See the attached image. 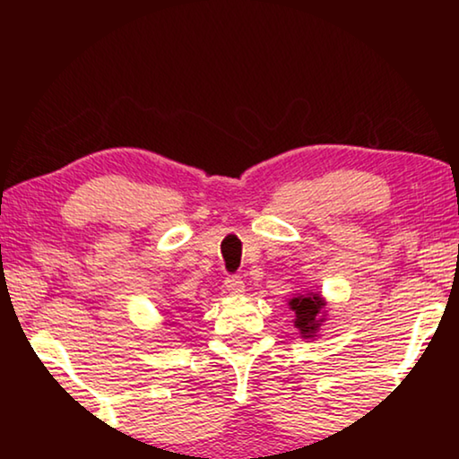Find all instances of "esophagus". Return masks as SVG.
<instances>
[{
    "label": "esophagus",
    "instance_id": "34e87169",
    "mask_svg": "<svg viewBox=\"0 0 459 459\" xmlns=\"http://www.w3.org/2000/svg\"><path fill=\"white\" fill-rule=\"evenodd\" d=\"M224 290L230 295H243L245 293V281L238 275H229L224 279Z\"/></svg>",
    "mask_w": 459,
    "mask_h": 459
}]
</instances>
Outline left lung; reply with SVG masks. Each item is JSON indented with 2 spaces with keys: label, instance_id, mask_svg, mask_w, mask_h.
<instances>
[{
  "label": "left lung",
  "instance_id": "8db88e82",
  "mask_svg": "<svg viewBox=\"0 0 459 459\" xmlns=\"http://www.w3.org/2000/svg\"><path fill=\"white\" fill-rule=\"evenodd\" d=\"M290 309L295 314L293 324L299 330L301 338L314 340L316 333L320 332L322 322H325V299L317 291L295 295L290 299Z\"/></svg>",
  "mask_w": 459,
  "mask_h": 459
}]
</instances>
